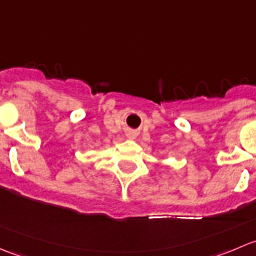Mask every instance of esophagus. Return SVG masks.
Returning a JSON list of instances; mask_svg holds the SVG:
<instances>
[{
    "label": "esophagus",
    "mask_w": 256,
    "mask_h": 256,
    "mask_svg": "<svg viewBox=\"0 0 256 256\" xmlns=\"http://www.w3.org/2000/svg\"><path fill=\"white\" fill-rule=\"evenodd\" d=\"M128 136H132V135H131V134H130V135H128Z\"/></svg>",
    "instance_id": "1"
}]
</instances>
